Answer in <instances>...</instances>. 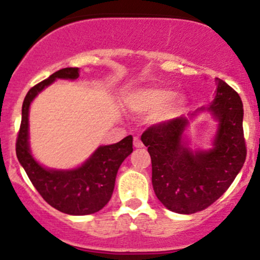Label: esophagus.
<instances>
[{
  "instance_id": "34e87169",
  "label": "esophagus",
  "mask_w": 260,
  "mask_h": 260,
  "mask_svg": "<svg viewBox=\"0 0 260 260\" xmlns=\"http://www.w3.org/2000/svg\"><path fill=\"white\" fill-rule=\"evenodd\" d=\"M133 144H134V147H136V148H143V147H144V145H143V143H142V140H140L138 137H136V138H134Z\"/></svg>"
}]
</instances>
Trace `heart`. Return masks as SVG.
<instances>
[{
    "label": "heart",
    "instance_id": "1",
    "mask_svg": "<svg viewBox=\"0 0 260 260\" xmlns=\"http://www.w3.org/2000/svg\"><path fill=\"white\" fill-rule=\"evenodd\" d=\"M175 96L172 89L162 85L137 88L124 95V104L131 111L137 113H152L154 124H165L183 115L188 107L184 96Z\"/></svg>",
    "mask_w": 260,
    "mask_h": 260
}]
</instances>
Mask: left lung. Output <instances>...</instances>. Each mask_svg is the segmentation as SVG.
<instances>
[{
	"label": "left lung",
	"instance_id": "8db88e82",
	"mask_svg": "<svg viewBox=\"0 0 260 260\" xmlns=\"http://www.w3.org/2000/svg\"><path fill=\"white\" fill-rule=\"evenodd\" d=\"M214 100L188 116L148 128L142 142L151 157V182L169 210L194 214L213 204L231 186L246 160L243 104L240 95L216 78ZM217 122L211 148L190 147L187 128L199 113Z\"/></svg>",
	"mask_w": 260,
	"mask_h": 260
}]
</instances>
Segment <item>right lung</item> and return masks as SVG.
I'll return each mask as SVG.
<instances>
[{
  "mask_svg": "<svg viewBox=\"0 0 260 260\" xmlns=\"http://www.w3.org/2000/svg\"><path fill=\"white\" fill-rule=\"evenodd\" d=\"M78 77L79 68H63L28 91L23 101L16 153L29 180L51 207L70 215H89L101 210L111 199L118 169L133 151V137L100 145L82 165L73 169L41 165L32 155L29 142V110L35 98L55 80H76Z\"/></svg>",
  "mask_w": 260,
  "mask_h": 260,
  "instance_id": "add662e5",
  "label": "right lung"
}]
</instances>
